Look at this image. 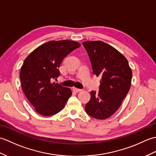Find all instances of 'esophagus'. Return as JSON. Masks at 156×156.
I'll list each match as a JSON object with an SVG mask.
<instances>
[{
  "instance_id": "1",
  "label": "esophagus",
  "mask_w": 156,
  "mask_h": 156,
  "mask_svg": "<svg viewBox=\"0 0 156 156\" xmlns=\"http://www.w3.org/2000/svg\"><path fill=\"white\" fill-rule=\"evenodd\" d=\"M72 90H73V91L75 92H80V91H81V90H82L81 89H79V88H75V87H74V88H73Z\"/></svg>"
}]
</instances>
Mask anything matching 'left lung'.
<instances>
[{"label": "left lung", "instance_id": "left-lung-1", "mask_svg": "<svg viewBox=\"0 0 156 156\" xmlns=\"http://www.w3.org/2000/svg\"><path fill=\"white\" fill-rule=\"evenodd\" d=\"M82 45L94 74L101 77L99 91L90 92L85 111L92 117L104 120L118 110L127 96L131 84V69L121 53L103 41H87Z\"/></svg>", "mask_w": 156, "mask_h": 156}]
</instances>
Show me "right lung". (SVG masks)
I'll return each mask as SVG.
<instances>
[{"label": "right lung", "mask_w": 156, "mask_h": 156, "mask_svg": "<svg viewBox=\"0 0 156 156\" xmlns=\"http://www.w3.org/2000/svg\"><path fill=\"white\" fill-rule=\"evenodd\" d=\"M80 45L74 41H50L25 58L20 72L21 87L37 113L51 116L64 108L72 94L71 89L52 81L59 76L64 58Z\"/></svg>", "instance_id": "add662e5"}]
</instances>
